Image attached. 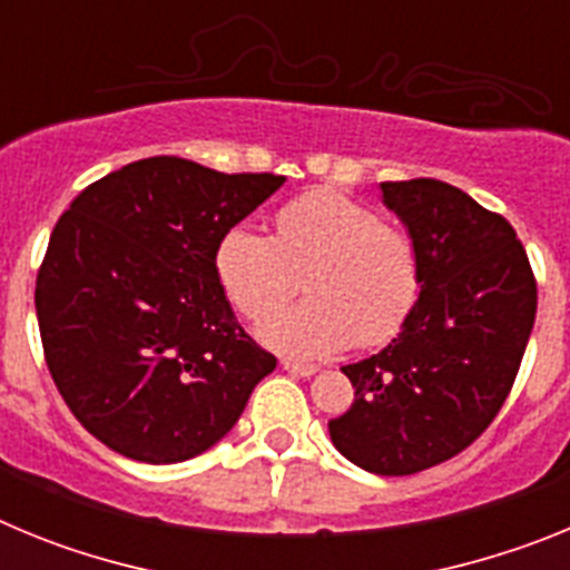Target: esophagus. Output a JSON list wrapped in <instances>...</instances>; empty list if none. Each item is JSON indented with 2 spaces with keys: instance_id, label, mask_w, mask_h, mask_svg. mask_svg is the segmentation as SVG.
I'll list each match as a JSON object with an SVG mask.
<instances>
[{
  "instance_id": "34e87169",
  "label": "esophagus",
  "mask_w": 570,
  "mask_h": 570,
  "mask_svg": "<svg viewBox=\"0 0 570 570\" xmlns=\"http://www.w3.org/2000/svg\"><path fill=\"white\" fill-rule=\"evenodd\" d=\"M282 367L294 376H314L316 371H320L316 365H308V362H294V360H282Z\"/></svg>"
}]
</instances>
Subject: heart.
Listing matches in <instances>:
<instances>
[{"label":"heart","instance_id":"heart-1","mask_svg":"<svg viewBox=\"0 0 570 570\" xmlns=\"http://www.w3.org/2000/svg\"><path fill=\"white\" fill-rule=\"evenodd\" d=\"M276 236L234 225L216 245V279L239 314L259 320L295 289L312 296L265 316L259 336L288 356H328L374 347L405 325L420 296V259L411 236L380 223L347 194L316 188L282 205Z\"/></svg>","mask_w":570,"mask_h":570}]
</instances>
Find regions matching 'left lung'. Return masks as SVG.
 Segmentation results:
<instances>
[{
  "label": "left lung",
  "instance_id": "8db88e82",
  "mask_svg": "<svg viewBox=\"0 0 570 570\" xmlns=\"http://www.w3.org/2000/svg\"><path fill=\"white\" fill-rule=\"evenodd\" d=\"M420 259V299L380 354L342 367L354 405L328 422L345 460L405 476L465 451L500 414L537 316L517 230L440 179L382 183Z\"/></svg>",
  "mask_w": 570,
  "mask_h": 570
}]
</instances>
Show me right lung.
<instances>
[{
	"mask_svg": "<svg viewBox=\"0 0 570 570\" xmlns=\"http://www.w3.org/2000/svg\"><path fill=\"white\" fill-rule=\"evenodd\" d=\"M285 176L139 159L59 216L37 276V320L59 394L99 442L170 465L223 440L276 367L236 322L216 245Z\"/></svg>",
	"mask_w": 570,
	"mask_h": 570,
	"instance_id": "1",
	"label": "right lung"
}]
</instances>
